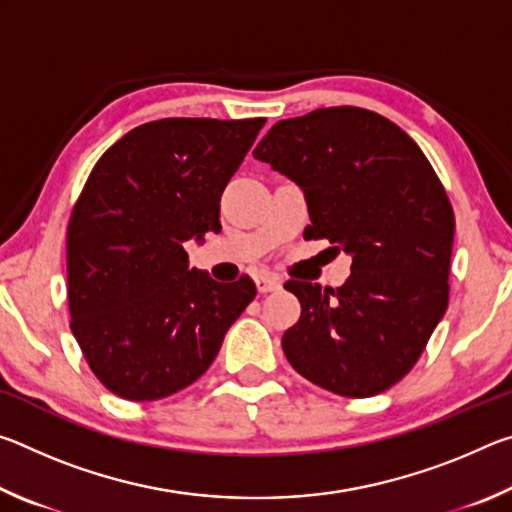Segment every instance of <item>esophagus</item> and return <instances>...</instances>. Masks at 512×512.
<instances>
[{"mask_svg": "<svg viewBox=\"0 0 512 512\" xmlns=\"http://www.w3.org/2000/svg\"><path fill=\"white\" fill-rule=\"evenodd\" d=\"M255 284H257V291H259V293H271V291L282 289V280H280V277L271 275V273L257 275V277H255Z\"/></svg>", "mask_w": 512, "mask_h": 512, "instance_id": "34e87169", "label": "esophagus"}]
</instances>
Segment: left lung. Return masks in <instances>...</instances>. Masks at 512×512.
Returning <instances> with one entry per match:
<instances>
[{"label":"left lung","instance_id":"left-lung-1","mask_svg":"<svg viewBox=\"0 0 512 512\" xmlns=\"http://www.w3.org/2000/svg\"><path fill=\"white\" fill-rule=\"evenodd\" d=\"M305 194L307 239L352 257L339 289L287 282L300 320L282 350L343 397L397 384L447 311L454 210L420 146L391 119L339 106L282 119L253 151Z\"/></svg>","mask_w":512,"mask_h":512}]
</instances>
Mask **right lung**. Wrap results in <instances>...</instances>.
Instances as JSON below:
<instances>
[{"instance_id":"add662e5","label":"right lung","mask_w":512,"mask_h":512,"mask_svg":"<svg viewBox=\"0 0 512 512\" xmlns=\"http://www.w3.org/2000/svg\"><path fill=\"white\" fill-rule=\"evenodd\" d=\"M266 119L149 121L94 164L67 228L72 334L94 375L153 402L203 375L255 298L244 275L219 284L183 244L219 230L225 185Z\"/></svg>"}]
</instances>
